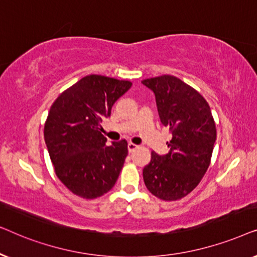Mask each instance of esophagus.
<instances>
[{
    "label": "esophagus",
    "mask_w": 257,
    "mask_h": 257,
    "mask_svg": "<svg viewBox=\"0 0 257 257\" xmlns=\"http://www.w3.org/2000/svg\"><path fill=\"white\" fill-rule=\"evenodd\" d=\"M127 149H128V152H130V153L135 152V151H136L137 149H138V145H136V144H133V143H128Z\"/></svg>",
    "instance_id": "obj_1"
}]
</instances>
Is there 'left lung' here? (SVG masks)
<instances>
[{
	"label": "left lung",
	"instance_id": "left-lung-1",
	"mask_svg": "<svg viewBox=\"0 0 257 257\" xmlns=\"http://www.w3.org/2000/svg\"><path fill=\"white\" fill-rule=\"evenodd\" d=\"M156 96L158 113L170 127V152H152L143 170L149 191L165 201H175L189 194L205 175L210 164L216 127L205 98L181 79L171 75L144 79Z\"/></svg>",
	"mask_w": 257,
	"mask_h": 257
}]
</instances>
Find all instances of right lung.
Returning <instances> with one entry per match:
<instances>
[{
  "mask_svg": "<svg viewBox=\"0 0 257 257\" xmlns=\"http://www.w3.org/2000/svg\"><path fill=\"white\" fill-rule=\"evenodd\" d=\"M131 86L128 80L85 76L51 105L44 125L49 156L59 180L80 198H99L117 181L127 142L106 145L100 122Z\"/></svg>",
  "mask_w": 257,
  "mask_h": 257,
  "instance_id": "right-lung-1",
  "label": "right lung"
}]
</instances>
